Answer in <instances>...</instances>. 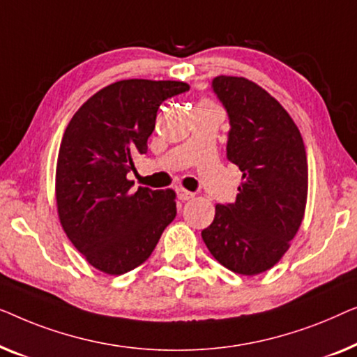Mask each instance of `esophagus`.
<instances>
[{
  "instance_id": "34e87169",
  "label": "esophagus",
  "mask_w": 357,
  "mask_h": 357,
  "mask_svg": "<svg viewBox=\"0 0 357 357\" xmlns=\"http://www.w3.org/2000/svg\"><path fill=\"white\" fill-rule=\"evenodd\" d=\"M176 192H178L179 200H183V202H184V200H190V199L194 197L192 192H189V190H185V189H183V188H179V189L176 190Z\"/></svg>"
}]
</instances>
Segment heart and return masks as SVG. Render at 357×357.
<instances>
[{
	"label": "heart",
	"instance_id": "b5f03b06",
	"mask_svg": "<svg viewBox=\"0 0 357 357\" xmlns=\"http://www.w3.org/2000/svg\"><path fill=\"white\" fill-rule=\"evenodd\" d=\"M200 105H212V103L207 102V100H204V102H200Z\"/></svg>",
	"mask_w": 357,
	"mask_h": 357
}]
</instances>
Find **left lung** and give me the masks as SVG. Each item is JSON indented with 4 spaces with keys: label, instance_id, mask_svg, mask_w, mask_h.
<instances>
[{
    "label": "left lung",
    "instance_id": "obj_1",
    "mask_svg": "<svg viewBox=\"0 0 357 357\" xmlns=\"http://www.w3.org/2000/svg\"><path fill=\"white\" fill-rule=\"evenodd\" d=\"M212 85L228 112V160L243 183L234 204L215 207L202 239L223 267L254 277L280 262L304 220L305 147L293 118L260 85L234 76Z\"/></svg>",
    "mask_w": 357,
    "mask_h": 357
}]
</instances>
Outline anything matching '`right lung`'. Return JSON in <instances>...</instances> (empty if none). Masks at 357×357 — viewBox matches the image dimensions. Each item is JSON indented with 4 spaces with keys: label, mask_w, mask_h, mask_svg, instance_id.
Instances as JSON below:
<instances>
[{
    "label": "right lung",
    "mask_w": 357,
    "mask_h": 357,
    "mask_svg": "<svg viewBox=\"0 0 357 357\" xmlns=\"http://www.w3.org/2000/svg\"><path fill=\"white\" fill-rule=\"evenodd\" d=\"M185 90L178 80H118L93 93L64 130L54 179L59 223L100 272L142 265L176 217L173 189L132 190L128 173L135 155L147 153L160 105Z\"/></svg>",
    "instance_id": "obj_1"
}]
</instances>
